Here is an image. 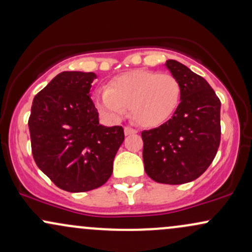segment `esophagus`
I'll use <instances>...</instances> for the list:
<instances>
[{
  "label": "esophagus",
  "mask_w": 252,
  "mask_h": 252,
  "mask_svg": "<svg viewBox=\"0 0 252 252\" xmlns=\"http://www.w3.org/2000/svg\"><path fill=\"white\" fill-rule=\"evenodd\" d=\"M136 132H137V130L130 128V126H126V128H124V134H126V136L134 135V134H136Z\"/></svg>",
  "instance_id": "obj_1"
}]
</instances>
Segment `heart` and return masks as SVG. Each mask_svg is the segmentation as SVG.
I'll list each match as a JSON object with an SVG mask.
<instances>
[{"instance_id":"obj_1","label":"heart","mask_w":252,"mask_h":252,"mask_svg":"<svg viewBox=\"0 0 252 252\" xmlns=\"http://www.w3.org/2000/svg\"><path fill=\"white\" fill-rule=\"evenodd\" d=\"M181 92V84L172 74L137 70L112 79L106 89H98L94 99L98 110L111 120L121 118L129 109L136 123L153 128L174 115Z\"/></svg>"}]
</instances>
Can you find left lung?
<instances>
[{
  "label": "left lung",
  "instance_id": "left-lung-1",
  "mask_svg": "<svg viewBox=\"0 0 252 252\" xmlns=\"http://www.w3.org/2000/svg\"><path fill=\"white\" fill-rule=\"evenodd\" d=\"M168 68L181 84V102L172 118L142 131L144 170L160 184L181 185L198 179L220 143V100L204 78L176 60Z\"/></svg>",
  "mask_w": 252,
  "mask_h": 252
}]
</instances>
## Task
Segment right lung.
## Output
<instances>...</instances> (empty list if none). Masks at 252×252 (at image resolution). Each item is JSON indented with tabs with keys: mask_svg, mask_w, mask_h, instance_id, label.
<instances>
[{
	"mask_svg": "<svg viewBox=\"0 0 252 252\" xmlns=\"http://www.w3.org/2000/svg\"><path fill=\"white\" fill-rule=\"evenodd\" d=\"M96 78L94 72H62L32 104L28 126L34 161L67 192H88L105 184L124 141L122 126L99 123L90 97Z\"/></svg>",
	"mask_w": 252,
	"mask_h": 252,
	"instance_id": "add662e5",
	"label": "right lung"
}]
</instances>
